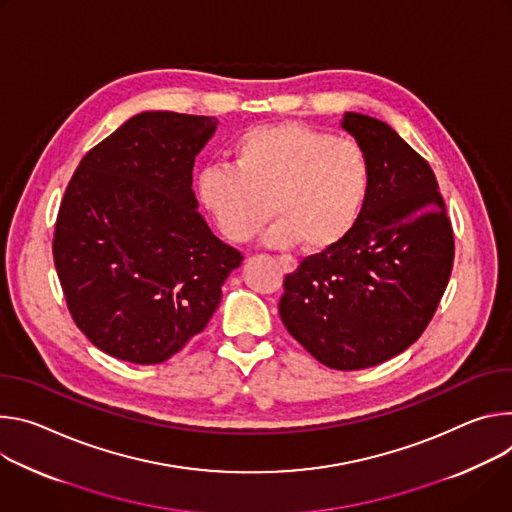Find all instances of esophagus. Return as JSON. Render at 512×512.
<instances>
[{
    "instance_id": "esophagus-1",
    "label": "esophagus",
    "mask_w": 512,
    "mask_h": 512,
    "mask_svg": "<svg viewBox=\"0 0 512 512\" xmlns=\"http://www.w3.org/2000/svg\"><path fill=\"white\" fill-rule=\"evenodd\" d=\"M276 260H278V264L282 266V270H285V272H295L297 270V260L291 258V256H278Z\"/></svg>"
}]
</instances>
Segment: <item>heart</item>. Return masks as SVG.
Instances as JSON below:
<instances>
[{"label":"heart","mask_w":512,"mask_h":512,"mask_svg":"<svg viewBox=\"0 0 512 512\" xmlns=\"http://www.w3.org/2000/svg\"><path fill=\"white\" fill-rule=\"evenodd\" d=\"M230 154L232 166L199 170L195 191L234 244L250 242L274 215L268 246L305 242L307 250L325 252L352 234L372 191V162L362 144L299 122L248 128Z\"/></svg>","instance_id":"obj_1"}]
</instances>
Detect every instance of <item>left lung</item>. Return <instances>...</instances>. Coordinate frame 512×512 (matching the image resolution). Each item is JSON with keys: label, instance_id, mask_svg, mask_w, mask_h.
Listing matches in <instances>:
<instances>
[{"label": "left lung", "instance_id": "1", "mask_svg": "<svg viewBox=\"0 0 512 512\" xmlns=\"http://www.w3.org/2000/svg\"><path fill=\"white\" fill-rule=\"evenodd\" d=\"M342 128L372 162L352 234L285 278L278 313L321 364L362 370L413 346L453 264V232L431 166L388 124L346 111Z\"/></svg>", "mask_w": 512, "mask_h": 512}]
</instances>
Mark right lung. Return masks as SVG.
Returning a JSON list of instances; mask_svg holds the SVG:
<instances>
[{
    "mask_svg": "<svg viewBox=\"0 0 512 512\" xmlns=\"http://www.w3.org/2000/svg\"><path fill=\"white\" fill-rule=\"evenodd\" d=\"M215 118L142 111L89 150L52 242L69 311L101 352L160 364L205 329L242 254L197 211L195 156Z\"/></svg>",
    "mask_w": 512,
    "mask_h": 512,
    "instance_id": "obj_1",
    "label": "right lung"
}]
</instances>
